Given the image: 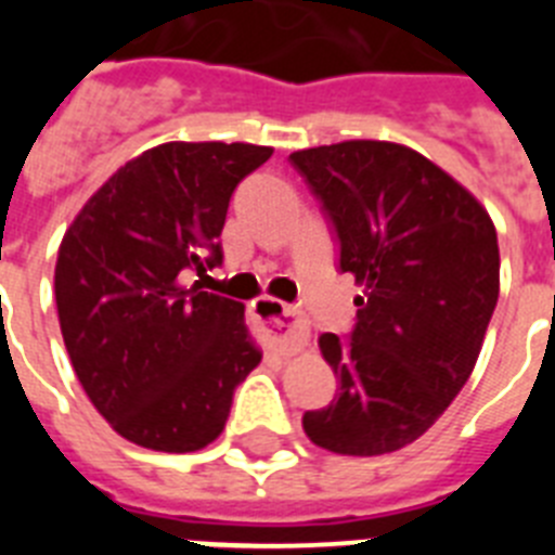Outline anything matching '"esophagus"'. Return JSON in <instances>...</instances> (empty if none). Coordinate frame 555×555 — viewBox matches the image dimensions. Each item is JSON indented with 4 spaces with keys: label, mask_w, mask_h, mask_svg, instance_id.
Instances as JSON below:
<instances>
[{
    "label": "esophagus",
    "mask_w": 555,
    "mask_h": 555,
    "mask_svg": "<svg viewBox=\"0 0 555 555\" xmlns=\"http://www.w3.org/2000/svg\"><path fill=\"white\" fill-rule=\"evenodd\" d=\"M253 313L255 320L267 327V333H272V338L278 341L283 356L300 352L308 345V338H311V325H308L306 313L286 306V302L261 297V300L255 302Z\"/></svg>",
    "instance_id": "esophagus-1"
}]
</instances>
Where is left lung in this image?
I'll use <instances>...</instances> for the list:
<instances>
[{"label": "left lung", "instance_id": "1", "mask_svg": "<svg viewBox=\"0 0 555 555\" xmlns=\"http://www.w3.org/2000/svg\"><path fill=\"white\" fill-rule=\"evenodd\" d=\"M364 288L350 338L322 333L338 389L306 411L308 439L338 455L405 448L444 414L478 361L500 294L498 233L459 180L391 141L288 155Z\"/></svg>", "mask_w": 555, "mask_h": 555}]
</instances>
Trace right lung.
<instances>
[{
  "label": "right lung",
  "instance_id": "obj_1",
  "mask_svg": "<svg viewBox=\"0 0 555 555\" xmlns=\"http://www.w3.org/2000/svg\"><path fill=\"white\" fill-rule=\"evenodd\" d=\"M269 155L242 141L152 146L113 171L63 235V341L88 400L127 442L203 450L261 364L242 302L183 286L180 274L222 263L230 197Z\"/></svg>",
  "mask_w": 555,
  "mask_h": 555
}]
</instances>
